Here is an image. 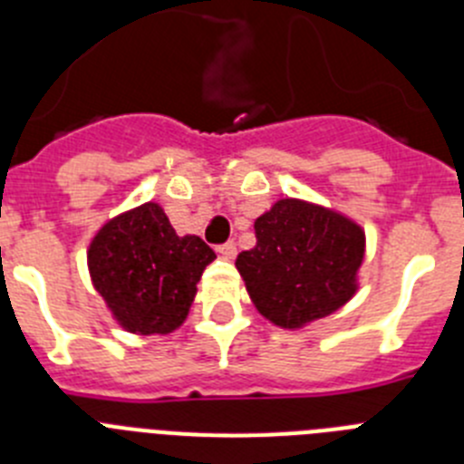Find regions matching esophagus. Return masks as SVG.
Segmentation results:
<instances>
[{"instance_id": "1", "label": "esophagus", "mask_w": 464, "mask_h": 464, "mask_svg": "<svg viewBox=\"0 0 464 464\" xmlns=\"http://www.w3.org/2000/svg\"><path fill=\"white\" fill-rule=\"evenodd\" d=\"M218 253H220V257H225V260H235V257H237V244H235V241H227V244L218 246Z\"/></svg>"}]
</instances>
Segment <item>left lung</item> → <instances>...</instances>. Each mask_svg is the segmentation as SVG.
Instances as JSON below:
<instances>
[{"label":"left lung","mask_w":464,"mask_h":464,"mask_svg":"<svg viewBox=\"0 0 464 464\" xmlns=\"http://www.w3.org/2000/svg\"><path fill=\"white\" fill-rule=\"evenodd\" d=\"M256 248L237 269L269 323L302 330L358 293L364 229L334 208L285 197L256 220Z\"/></svg>","instance_id":"8db88e82"}]
</instances>
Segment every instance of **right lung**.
Segmentation results:
<instances>
[{"instance_id":"right-lung-1","label":"right lung","mask_w":464,"mask_h":464,"mask_svg":"<svg viewBox=\"0 0 464 464\" xmlns=\"http://www.w3.org/2000/svg\"><path fill=\"white\" fill-rule=\"evenodd\" d=\"M213 260L216 253L199 237L176 235L155 202L106 220L88 246L94 290L113 321L132 334L179 330Z\"/></svg>"}]
</instances>
